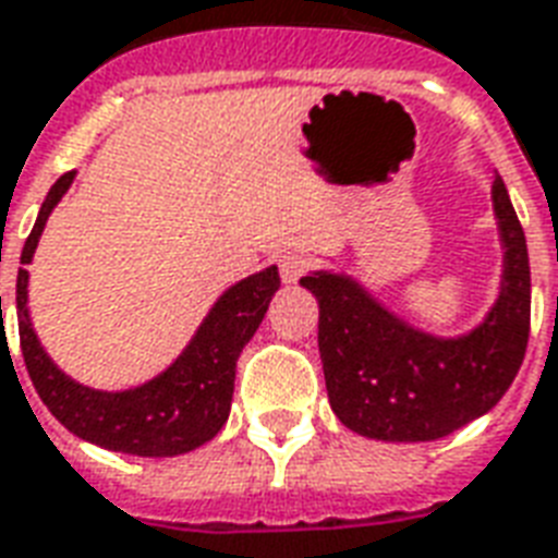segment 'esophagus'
<instances>
[{
	"label": "esophagus",
	"instance_id": "esophagus-1",
	"mask_svg": "<svg viewBox=\"0 0 558 558\" xmlns=\"http://www.w3.org/2000/svg\"><path fill=\"white\" fill-rule=\"evenodd\" d=\"M313 263H316V257L310 254V251H287L283 257L278 260L280 266V278H283V283H295L298 278H304L310 269H313Z\"/></svg>",
	"mask_w": 558,
	"mask_h": 558
}]
</instances>
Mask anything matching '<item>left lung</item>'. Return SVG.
<instances>
[{"label":"left lung","instance_id":"left-lung-1","mask_svg":"<svg viewBox=\"0 0 558 558\" xmlns=\"http://www.w3.org/2000/svg\"><path fill=\"white\" fill-rule=\"evenodd\" d=\"M492 198L506 248L504 287L468 336L421 333L345 275L301 278L318 298L327 398L348 430L380 441L441 439L492 410L512 386L530 339V257L500 175Z\"/></svg>","mask_w":558,"mask_h":558}]
</instances>
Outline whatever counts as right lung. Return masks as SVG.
I'll list each match as a JSON object with an SVG mask.
<instances>
[{"label":"right lung","mask_w":558,"mask_h":558,"mask_svg":"<svg viewBox=\"0 0 558 558\" xmlns=\"http://www.w3.org/2000/svg\"><path fill=\"white\" fill-rule=\"evenodd\" d=\"M72 178L75 172H66L49 190L37 213V222L25 240L20 263H32L46 219L54 204L61 202V195L70 190ZM278 287V266L240 280L216 301V307L204 318L184 354L160 377L128 392H99L66 377L46 356L25 307L28 271L20 269L16 313H20V348H23L25 368L40 401L78 439L134 457H178L210 441L225 427L231 412L240 351L260 327Z\"/></svg>","instance_id":"obj_1"}]
</instances>
